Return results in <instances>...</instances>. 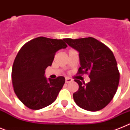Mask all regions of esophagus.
Masks as SVG:
<instances>
[{
	"instance_id": "34e87169",
	"label": "esophagus",
	"mask_w": 130,
	"mask_h": 130,
	"mask_svg": "<svg viewBox=\"0 0 130 130\" xmlns=\"http://www.w3.org/2000/svg\"><path fill=\"white\" fill-rule=\"evenodd\" d=\"M73 81V79H71V78H69V77H66L65 78V82L66 83H69V82H71Z\"/></svg>"
}]
</instances>
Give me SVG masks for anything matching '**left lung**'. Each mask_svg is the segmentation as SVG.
<instances>
[{"instance_id": "8db88e82", "label": "left lung", "mask_w": 130, "mask_h": 130, "mask_svg": "<svg viewBox=\"0 0 130 130\" xmlns=\"http://www.w3.org/2000/svg\"><path fill=\"white\" fill-rule=\"evenodd\" d=\"M64 41L79 53L78 73H88L90 79L88 84L75 79L79 85L73 94L75 103L87 111L101 110L113 99L119 85V73L113 52L92 37Z\"/></svg>"}]
</instances>
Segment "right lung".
Masks as SVG:
<instances>
[{
  "label": "right lung",
  "mask_w": 130,
  "mask_h": 130,
  "mask_svg": "<svg viewBox=\"0 0 130 130\" xmlns=\"http://www.w3.org/2000/svg\"><path fill=\"white\" fill-rule=\"evenodd\" d=\"M63 40L36 38L23 45L16 56L11 74L13 88L29 109L38 110L52 104L65 84L63 76L55 79L45 77V70L52 65L55 53L67 47Z\"/></svg>",
  "instance_id": "add662e5"
}]
</instances>
